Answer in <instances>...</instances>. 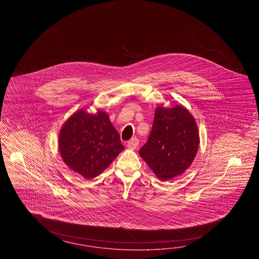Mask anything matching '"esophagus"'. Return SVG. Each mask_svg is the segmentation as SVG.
I'll return each mask as SVG.
<instances>
[{"label": "esophagus", "mask_w": 259, "mask_h": 259, "mask_svg": "<svg viewBox=\"0 0 259 259\" xmlns=\"http://www.w3.org/2000/svg\"><path fill=\"white\" fill-rule=\"evenodd\" d=\"M139 140L137 138H132L130 141L127 142V147L129 149L135 150L139 146Z\"/></svg>", "instance_id": "esophagus-1"}]
</instances>
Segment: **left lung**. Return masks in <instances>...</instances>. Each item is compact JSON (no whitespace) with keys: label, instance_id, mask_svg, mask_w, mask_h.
Returning a JSON list of instances; mask_svg holds the SVG:
<instances>
[{"label":"left lung","instance_id":"8db88e82","mask_svg":"<svg viewBox=\"0 0 259 259\" xmlns=\"http://www.w3.org/2000/svg\"><path fill=\"white\" fill-rule=\"evenodd\" d=\"M199 134L196 120L181 105L157 107L148 141L141 156L160 181H170L185 172L196 157Z\"/></svg>","mask_w":259,"mask_h":259}]
</instances>
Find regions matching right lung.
<instances>
[{
	"mask_svg": "<svg viewBox=\"0 0 259 259\" xmlns=\"http://www.w3.org/2000/svg\"><path fill=\"white\" fill-rule=\"evenodd\" d=\"M120 142L108 115L101 110L95 115L78 110L64 122L59 135L63 161L87 180L98 177L118 157L124 149Z\"/></svg>",
	"mask_w": 259,
	"mask_h": 259,
	"instance_id": "add662e5",
	"label": "right lung"
}]
</instances>
